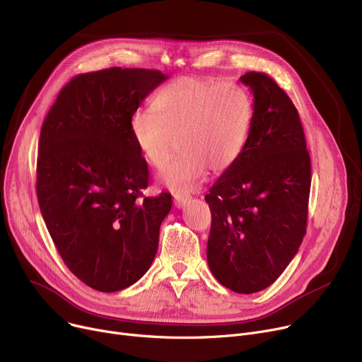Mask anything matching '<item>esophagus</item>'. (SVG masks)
<instances>
[{"label":"esophagus","mask_w":362,"mask_h":362,"mask_svg":"<svg viewBox=\"0 0 362 362\" xmlns=\"http://www.w3.org/2000/svg\"><path fill=\"white\" fill-rule=\"evenodd\" d=\"M189 199H191V197H189L187 194H183V192H176L175 194V205L177 208H182Z\"/></svg>","instance_id":"esophagus-1"}]
</instances>
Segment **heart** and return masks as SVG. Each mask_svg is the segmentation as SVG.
<instances>
[{
  "label": "heart",
  "instance_id": "1",
  "mask_svg": "<svg viewBox=\"0 0 362 362\" xmlns=\"http://www.w3.org/2000/svg\"><path fill=\"white\" fill-rule=\"evenodd\" d=\"M254 126V101L242 86L180 78L164 86L151 110H136L129 130L142 157L163 168L171 191L194 189L210 168L223 173L240 158ZM178 142L176 143L175 141Z\"/></svg>",
  "mask_w": 362,
  "mask_h": 362
}]
</instances>
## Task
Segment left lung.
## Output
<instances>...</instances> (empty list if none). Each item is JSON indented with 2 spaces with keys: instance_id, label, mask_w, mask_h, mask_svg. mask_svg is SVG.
I'll return each instance as SVG.
<instances>
[{
  "instance_id": "8db88e82",
  "label": "left lung",
  "mask_w": 362,
  "mask_h": 362,
  "mask_svg": "<svg viewBox=\"0 0 362 362\" xmlns=\"http://www.w3.org/2000/svg\"><path fill=\"white\" fill-rule=\"evenodd\" d=\"M254 95V126L240 158L211 186L206 261L236 293L269 288L305 236L311 160L293 103L265 73L239 79Z\"/></svg>"
}]
</instances>
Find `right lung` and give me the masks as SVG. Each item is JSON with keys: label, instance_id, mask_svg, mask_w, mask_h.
I'll return each instance as SVG.
<instances>
[{"label": "right lung", "instance_id": "obj_1", "mask_svg": "<svg viewBox=\"0 0 362 362\" xmlns=\"http://www.w3.org/2000/svg\"><path fill=\"white\" fill-rule=\"evenodd\" d=\"M167 78L160 70L122 67L79 74L44 120L37 202L64 264L95 291L129 288L157 254L171 195L139 199L148 165L129 120Z\"/></svg>", "mask_w": 362, "mask_h": 362}]
</instances>
